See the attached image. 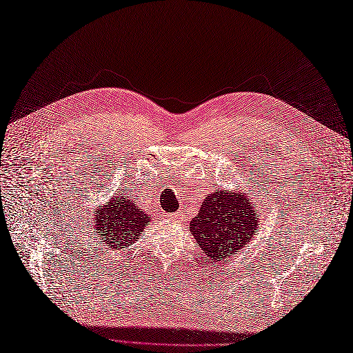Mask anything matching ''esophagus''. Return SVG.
<instances>
[{
	"label": "esophagus",
	"mask_w": 353,
	"mask_h": 353,
	"mask_svg": "<svg viewBox=\"0 0 353 353\" xmlns=\"http://www.w3.org/2000/svg\"><path fill=\"white\" fill-rule=\"evenodd\" d=\"M171 220L176 223H182V221H185V215L182 212H174V214H171Z\"/></svg>",
	"instance_id": "1"
}]
</instances>
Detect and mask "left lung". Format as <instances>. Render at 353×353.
I'll return each instance as SVG.
<instances>
[{
	"instance_id": "8db88e82",
	"label": "left lung",
	"mask_w": 353,
	"mask_h": 353,
	"mask_svg": "<svg viewBox=\"0 0 353 353\" xmlns=\"http://www.w3.org/2000/svg\"><path fill=\"white\" fill-rule=\"evenodd\" d=\"M259 212L249 191L219 190L203 200L190 230L212 262H223L245 247L258 232Z\"/></svg>"
}]
</instances>
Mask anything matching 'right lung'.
Listing matches in <instances>:
<instances>
[{"label": "right lung", "instance_id": "obj_1", "mask_svg": "<svg viewBox=\"0 0 353 353\" xmlns=\"http://www.w3.org/2000/svg\"><path fill=\"white\" fill-rule=\"evenodd\" d=\"M152 220L127 192H117L101 206L94 209L92 226L100 244L108 250L121 252L141 238L145 224Z\"/></svg>", "mask_w": 353, "mask_h": 353}]
</instances>
